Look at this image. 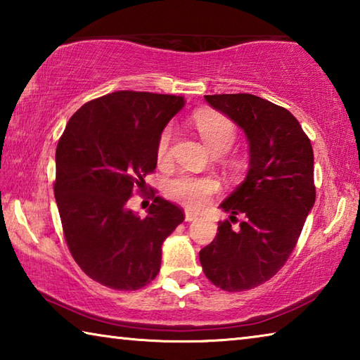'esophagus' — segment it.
Segmentation results:
<instances>
[{
	"mask_svg": "<svg viewBox=\"0 0 360 360\" xmlns=\"http://www.w3.org/2000/svg\"><path fill=\"white\" fill-rule=\"evenodd\" d=\"M197 219H198V216L195 214V212H192V211H186V221H187V222L197 221Z\"/></svg>",
	"mask_w": 360,
	"mask_h": 360,
	"instance_id": "esophagus-1",
	"label": "esophagus"
}]
</instances>
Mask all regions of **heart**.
<instances>
[{"label": "heart", "mask_w": 360, "mask_h": 360, "mask_svg": "<svg viewBox=\"0 0 360 360\" xmlns=\"http://www.w3.org/2000/svg\"><path fill=\"white\" fill-rule=\"evenodd\" d=\"M195 127H197L200 136H202L211 152H225L235 141V125L224 115L211 112L200 114L195 119ZM173 136L174 129L172 125H168L158 138L157 158L160 162H165L169 158ZM217 188V181L214 178H210V176L181 174L168 182L167 193L172 198L188 206V208L202 210L203 206L208 205L211 195L216 193Z\"/></svg>", "instance_id": "1"}]
</instances>
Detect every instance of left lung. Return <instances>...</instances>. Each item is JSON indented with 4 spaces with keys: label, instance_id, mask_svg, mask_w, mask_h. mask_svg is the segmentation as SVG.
Returning a JSON list of instances; mask_svg holds the SVG:
<instances>
[{
    "label": "left lung",
    "instance_id": "8db88e82",
    "mask_svg": "<svg viewBox=\"0 0 360 360\" xmlns=\"http://www.w3.org/2000/svg\"><path fill=\"white\" fill-rule=\"evenodd\" d=\"M205 100L245 131L249 169L219 206L230 221L219 222L200 264L217 288L241 292L275 276L294 251L316 200L313 148L294 115L271 101L249 94ZM236 214L245 221L233 231Z\"/></svg>",
    "mask_w": 360,
    "mask_h": 360
}]
</instances>
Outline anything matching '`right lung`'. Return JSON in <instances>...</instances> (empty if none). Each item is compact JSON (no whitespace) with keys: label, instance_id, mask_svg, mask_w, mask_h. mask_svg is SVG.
Returning a JSON list of instances; mask_svg holds the SVG:
<instances>
[{"label":"right lung","instance_id":"obj_1","mask_svg":"<svg viewBox=\"0 0 360 360\" xmlns=\"http://www.w3.org/2000/svg\"><path fill=\"white\" fill-rule=\"evenodd\" d=\"M184 105L182 96L122 90L85 103L60 138L53 193L66 245L85 275L106 288L149 284L163 241L184 221L162 197L146 217L127 206L133 191H144L158 138Z\"/></svg>","mask_w":360,"mask_h":360}]
</instances>
